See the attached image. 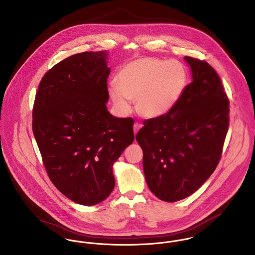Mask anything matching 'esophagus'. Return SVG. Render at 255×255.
<instances>
[{
    "label": "esophagus",
    "mask_w": 255,
    "mask_h": 255,
    "mask_svg": "<svg viewBox=\"0 0 255 255\" xmlns=\"http://www.w3.org/2000/svg\"><path fill=\"white\" fill-rule=\"evenodd\" d=\"M141 127H142V125H141V124H139V123H137V122H136V123L134 124V133H135V134H137V131H138Z\"/></svg>",
    "instance_id": "34e87169"
}]
</instances>
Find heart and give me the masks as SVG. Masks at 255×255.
Returning <instances> with one entry per match:
<instances>
[{"instance_id": "b5f03b06", "label": "heart", "mask_w": 255, "mask_h": 255, "mask_svg": "<svg viewBox=\"0 0 255 255\" xmlns=\"http://www.w3.org/2000/svg\"><path fill=\"white\" fill-rule=\"evenodd\" d=\"M187 85V72L178 61L143 57L124 65L117 83L109 86V95L121 115L132 110L131 100L143 118L156 119L169 115Z\"/></svg>"}]
</instances>
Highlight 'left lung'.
<instances>
[{
	"label": "left lung",
	"instance_id": "left-lung-1",
	"mask_svg": "<svg viewBox=\"0 0 255 255\" xmlns=\"http://www.w3.org/2000/svg\"><path fill=\"white\" fill-rule=\"evenodd\" d=\"M184 60L191 83L169 115L144 120L136 136L148 188L171 203L193 194L214 173L229 125V101L216 71L205 61Z\"/></svg>",
	"mask_w": 255,
	"mask_h": 255
}]
</instances>
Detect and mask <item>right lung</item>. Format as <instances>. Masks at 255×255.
I'll return each instance as SVG.
<instances>
[{
    "mask_svg": "<svg viewBox=\"0 0 255 255\" xmlns=\"http://www.w3.org/2000/svg\"><path fill=\"white\" fill-rule=\"evenodd\" d=\"M109 52L72 55L40 80L33 132L52 183L73 202L94 206L116 185L113 166L133 142L134 121L111 115Z\"/></svg>",
    "mask_w": 255,
    "mask_h": 255,
    "instance_id": "1",
    "label": "right lung"
}]
</instances>
